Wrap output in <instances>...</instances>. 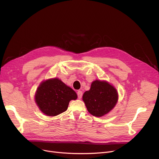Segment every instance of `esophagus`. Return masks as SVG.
Segmentation results:
<instances>
[{
	"mask_svg": "<svg viewBox=\"0 0 159 159\" xmlns=\"http://www.w3.org/2000/svg\"><path fill=\"white\" fill-rule=\"evenodd\" d=\"M77 96H78V98L80 99L82 97V91H81L80 90L77 91Z\"/></svg>",
	"mask_w": 159,
	"mask_h": 159,
	"instance_id": "obj_1",
	"label": "esophagus"
}]
</instances>
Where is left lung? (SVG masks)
I'll return each instance as SVG.
<instances>
[{
	"label": "left lung",
	"mask_w": 159,
	"mask_h": 159,
	"mask_svg": "<svg viewBox=\"0 0 159 159\" xmlns=\"http://www.w3.org/2000/svg\"><path fill=\"white\" fill-rule=\"evenodd\" d=\"M88 112L95 116H102L110 112L116 105L118 93L116 89L106 81L95 80L90 89L82 96Z\"/></svg>",
	"instance_id": "left-lung-1"
}]
</instances>
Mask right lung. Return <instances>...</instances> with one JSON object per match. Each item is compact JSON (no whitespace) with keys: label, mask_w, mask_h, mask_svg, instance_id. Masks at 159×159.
<instances>
[{"label":"right lung","mask_w":159,"mask_h":159,"mask_svg":"<svg viewBox=\"0 0 159 159\" xmlns=\"http://www.w3.org/2000/svg\"><path fill=\"white\" fill-rule=\"evenodd\" d=\"M75 91L58 79L41 83L35 94V102L41 111L48 116H56L68 109L71 100L77 99Z\"/></svg>","instance_id":"add662e5"}]
</instances>
